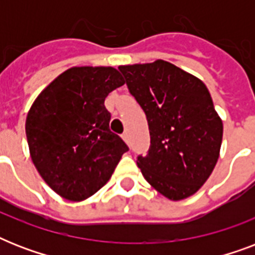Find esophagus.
<instances>
[{"mask_svg": "<svg viewBox=\"0 0 255 255\" xmlns=\"http://www.w3.org/2000/svg\"><path fill=\"white\" fill-rule=\"evenodd\" d=\"M122 137H123L124 141H126V143L128 144V141H129V137H128V133H127V132H124L123 135H122Z\"/></svg>", "mask_w": 255, "mask_h": 255, "instance_id": "1", "label": "esophagus"}]
</instances>
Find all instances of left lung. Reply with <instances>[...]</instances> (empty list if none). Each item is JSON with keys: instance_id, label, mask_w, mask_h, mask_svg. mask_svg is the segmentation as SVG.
I'll use <instances>...</instances> for the list:
<instances>
[{"instance_id": "1", "label": "left lung", "mask_w": 255, "mask_h": 255, "mask_svg": "<svg viewBox=\"0 0 255 255\" xmlns=\"http://www.w3.org/2000/svg\"><path fill=\"white\" fill-rule=\"evenodd\" d=\"M119 70L148 120L151 147L137 157L144 178L172 201L193 196L213 172L222 143V120L209 90L163 59Z\"/></svg>"}]
</instances>
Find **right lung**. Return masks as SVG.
<instances>
[{"instance_id": "right-lung-1", "label": "right lung", "mask_w": 255, "mask_h": 255, "mask_svg": "<svg viewBox=\"0 0 255 255\" xmlns=\"http://www.w3.org/2000/svg\"><path fill=\"white\" fill-rule=\"evenodd\" d=\"M124 85L110 66L71 67L31 104L26 137L31 161L45 182L69 201L91 197L111 178L127 144L110 131L104 100Z\"/></svg>"}]
</instances>
